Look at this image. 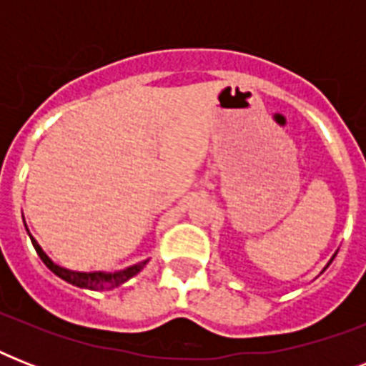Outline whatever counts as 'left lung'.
<instances>
[{
	"mask_svg": "<svg viewBox=\"0 0 366 366\" xmlns=\"http://www.w3.org/2000/svg\"><path fill=\"white\" fill-rule=\"evenodd\" d=\"M329 264H330V262H329Z\"/></svg>",
	"mask_w": 366,
	"mask_h": 366,
	"instance_id": "obj_1",
	"label": "left lung"
}]
</instances>
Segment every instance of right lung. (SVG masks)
<instances>
[{
	"mask_svg": "<svg viewBox=\"0 0 366 366\" xmlns=\"http://www.w3.org/2000/svg\"><path fill=\"white\" fill-rule=\"evenodd\" d=\"M31 244H34V249H36L37 256L41 258L43 264L54 273V275H59L60 279H64L68 283L76 285V287H81V289H89V290H112L123 285L125 281H129L131 277H134L144 266H146V262H140L137 266L127 267L123 272L117 273H102V272H93V273H81V272H70V269H64V267L56 266L51 258H49L45 252L41 250V247L37 244V241L34 239L30 235Z\"/></svg>",
	"mask_w": 366,
	"mask_h": 366,
	"instance_id": "right-lung-1",
	"label": "right lung"
}]
</instances>
